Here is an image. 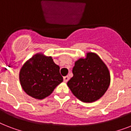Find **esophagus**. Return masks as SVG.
<instances>
[{"instance_id": "34e87169", "label": "esophagus", "mask_w": 131, "mask_h": 131, "mask_svg": "<svg viewBox=\"0 0 131 131\" xmlns=\"http://www.w3.org/2000/svg\"><path fill=\"white\" fill-rule=\"evenodd\" d=\"M63 79H64V82H65V83H67L68 81H69V77L68 76H66V77H64V78H63Z\"/></svg>"}]
</instances>
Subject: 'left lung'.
I'll list each match as a JSON object with an SVG mask.
<instances>
[{"label": "left lung", "instance_id": "obj_1", "mask_svg": "<svg viewBox=\"0 0 131 131\" xmlns=\"http://www.w3.org/2000/svg\"><path fill=\"white\" fill-rule=\"evenodd\" d=\"M73 77L67 82L73 95L83 102H93L103 96L110 83L106 65L96 54L89 52L73 69Z\"/></svg>", "mask_w": 131, "mask_h": 131}]
</instances>
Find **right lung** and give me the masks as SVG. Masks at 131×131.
Masks as SVG:
<instances>
[{
  "label": "right lung",
  "mask_w": 131,
  "mask_h": 131,
  "mask_svg": "<svg viewBox=\"0 0 131 131\" xmlns=\"http://www.w3.org/2000/svg\"><path fill=\"white\" fill-rule=\"evenodd\" d=\"M21 87L29 95L41 100L62 82L60 67L50 56L37 54L24 64L19 73Z\"/></svg>",
  "instance_id": "obj_1"
}]
</instances>
